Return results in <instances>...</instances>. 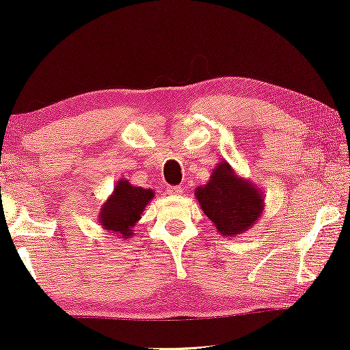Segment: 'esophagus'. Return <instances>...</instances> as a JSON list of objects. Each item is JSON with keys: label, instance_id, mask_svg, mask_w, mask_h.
I'll return each instance as SVG.
<instances>
[{"label": "esophagus", "instance_id": "1", "mask_svg": "<svg viewBox=\"0 0 350 350\" xmlns=\"http://www.w3.org/2000/svg\"><path fill=\"white\" fill-rule=\"evenodd\" d=\"M167 193H169V196H172V197H178V196H181V193H183V187H180V186H169L167 187Z\"/></svg>", "mask_w": 350, "mask_h": 350}]
</instances>
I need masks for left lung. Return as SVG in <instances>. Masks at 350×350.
I'll return each mask as SVG.
<instances>
[{"label":"left lung","mask_w":350,"mask_h":350,"mask_svg":"<svg viewBox=\"0 0 350 350\" xmlns=\"http://www.w3.org/2000/svg\"><path fill=\"white\" fill-rule=\"evenodd\" d=\"M200 208L225 237L240 236L260 219L263 192L251 180L239 176L226 159L215 164L206 185L196 189Z\"/></svg>","instance_id":"8db88e82"}]
</instances>
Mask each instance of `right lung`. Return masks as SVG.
<instances>
[{
	"mask_svg": "<svg viewBox=\"0 0 350 350\" xmlns=\"http://www.w3.org/2000/svg\"><path fill=\"white\" fill-rule=\"evenodd\" d=\"M154 192L130 185L129 180L121 178L114 185L113 193L102 204L97 223L121 239L133 236V228L141 220L146 206L152 202Z\"/></svg>",
	"mask_w": 350,
	"mask_h": 350,
	"instance_id": "right-lung-1",
	"label": "right lung"
}]
</instances>
